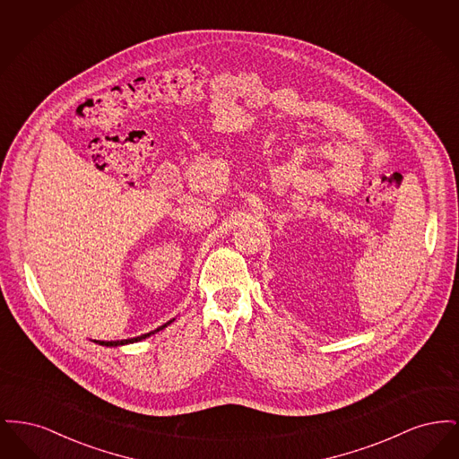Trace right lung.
<instances>
[{
    "label": "right lung",
    "instance_id": "obj_1",
    "mask_svg": "<svg viewBox=\"0 0 459 459\" xmlns=\"http://www.w3.org/2000/svg\"><path fill=\"white\" fill-rule=\"evenodd\" d=\"M174 320L175 318H172V320H169L167 324H163L161 327L154 328V330L148 332V333H143V335H137V337H131V339H122V341H92V342H96V344H100V346H107V348H118V346H126V344H134V342H139V341H143V339H148L150 335H153L156 332L163 330L167 325H170Z\"/></svg>",
    "mask_w": 459,
    "mask_h": 459
}]
</instances>
